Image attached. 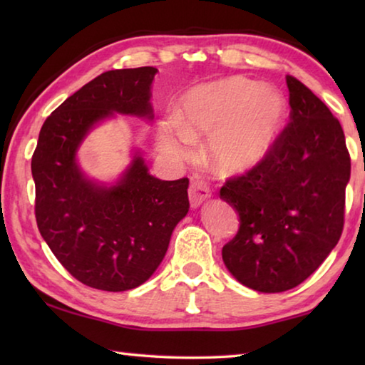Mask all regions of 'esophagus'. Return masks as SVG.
<instances>
[{
    "label": "esophagus",
    "instance_id": "1",
    "mask_svg": "<svg viewBox=\"0 0 365 365\" xmlns=\"http://www.w3.org/2000/svg\"><path fill=\"white\" fill-rule=\"evenodd\" d=\"M188 196H190V206L196 209V207H200L202 202H205L209 197V188L206 187L205 183L195 182V183L190 185Z\"/></svg>",
    "mask_w": 365,
    "mask_h": 365
}]
</instances>
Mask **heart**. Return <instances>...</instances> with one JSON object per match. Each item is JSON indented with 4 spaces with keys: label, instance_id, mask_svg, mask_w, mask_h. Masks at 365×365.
I'll use <instances>...</instances> for the list:
<instances>
[{
    "label": "heart",
    "instance_id": "heart-1",
    "mask_svg": "<svg viewBox=\"0 0 365 365\" xmlns=\"http://www.w3.org/2000/svg\"><path fill=\"white\" fill-rule=\"evenodd\" d=\"M285 119V98L274 85L232 76L183 93L175 122L159 123L158 146L165 156L180 160L191 141L211 137L207 156L212 168L222 175H240L269 156Z\"/></svg>",
    "mask_w": 365,
    "mask_h": 365
}]
</instances>
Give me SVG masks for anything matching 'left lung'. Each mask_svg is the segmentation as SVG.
<instances>
[{"label": "left lung", "mask_w": 365, "mask_h": 365, "mask_svg": "<svg viewBox=\"0 0 365 365\" xmlns=\"http://www.w3.org/2000/svg\"><path fill=\"white\" fill-rule=\"evenodd\" d=\"M289 123L261 164L220 188L240 217L237 237L222 248L242 285L282 293L314 274L343 232L351 159L330 109L287 76Z\"/></svg>", "instance_id": "left-lung-1"}]
</instances>
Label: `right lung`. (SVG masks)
Returning <instances> with one entry per match:
<instances>
[{
    "label": "right lung",
    "instance_id": "obj_1",
    "mask_svg": "<svg viewBox=\"0 0 365 365\" xmlns=\"http://www.w3.org/2000/svg\"><path fill=\"white\" fill-rule=\"evenodd\" d=\"M156 67L101 73L43 123L32 158L36 225L53 255L83 285L127 292L145 283L188 212V178L159 180L140 148L113 182L88 177L78 150L115 114L151 122Z\"/></svg>",
    "mask_w": 365,
    "mask_h": 365
}]
</instances>
